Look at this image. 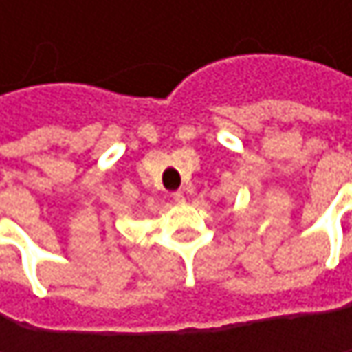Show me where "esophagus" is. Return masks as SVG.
Wrapping results in <instances>:
<instances>
[{"instance_id": "esophagus-1", "label": "esophagus", "mask_w": 352, "mask_h": 352, "mask_svg": "<svg viewBox=\"0 0 352 352\" xmlns=\"http://www.w3.org/2000/svg\"><path fill=\"white\" fill-rule=\"evenodd\" d=\"M173 201H175V204H185V195H183L181 191H175V193H173Z\"/></svg>"}]
</instances>
